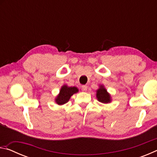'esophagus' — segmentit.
<instances>
[{"label":"esophagus","instance_id":"1","mask_svg":"<svg viewBox=\"0 0 157 157\" xmlns=\"http://www.w3.org/2000/svg\"><path fill=\"white\" fill-rule=\"evenodd\" d=\"M82 89L84 91H87V86H86V85H83V86H82Z\"/></svg>","mask_w":157,"mask_h":157}]
</instances>
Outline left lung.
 I'll list each match as a JSON object with an SVG mask.
<instances>
[{"label": "left lung", "instance_id": "8db88e82", "mask_svg": "<svg viewBox=\"0 0 157 157\" xmlns=\"http://www.w3.org/2000/svg\"><path fill=\"white\" fill-rule=\"evenodd\" d=\"M96 98L99 102L104 104L111 102V101L110 94L107 92L103 85H100L99 89L96 91Z\"/></svg>", "mask_w": 157, "mask_h": 157}]
</instances>
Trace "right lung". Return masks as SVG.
Wrapping results in <instances>:
<instances>
[{
    "mask_svg": "<svg viewBox=\"0 0 157 157\" xmlns=\"http://www.w3.org/2000/svg\"><path fill=\"white\" fill-rule=\"evenodd\" d=\"M78 89L75 86H68L67 85H63L62 86L59 94L55 98V102L59 105L66 104L74 94L78 92Z\"/></svg>",
    "mask_w": 157,
    "mask_h": 157,
    "instance_id": "add662e5",
    "label": "right lung"
}]
</instances>
